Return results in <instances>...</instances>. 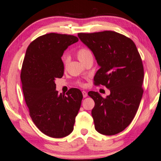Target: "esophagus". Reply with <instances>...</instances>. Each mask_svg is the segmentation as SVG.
Here are the masks:
<instances>
[{
	"instance_id": "esophagus-1",
	"label": "esophagus",
	"mask_w": 161,
	"mask_h": 161,
	"mask_svg": "<svg viewBox=\"0 0 161 161\" xmlns=\"http://www.w3.org/2000/svg\"><path fill=\"white\" fill-rule=\"evenodd\" d=\"M82 95H83V97L84 98H86L88 94H87L86 92H85V91H83V92H82Z\"/></svg>"
}]
</instances>
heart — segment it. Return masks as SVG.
Here are the masks:
<instances>
[{"mask_svg": "<svg viewBox=\"0 0 161 161\" xmlns=\"http://www.w3.org/2000/svg\"><path fill=\"white\" fill-rule=\"evenodd\" d=\"M77 55L79 60H80L81 63L84 62V61H85L88 58L92 57V52H91L89 49H87L86 48H81L80 49H79L77 53ZM63 62H64V65H65L67 64V62H68V58H64Z\"/></svg>", "mask_w": 161, "mask_h": 161, "instance_id": "heart-1", "label": "heart"}]
</instances>
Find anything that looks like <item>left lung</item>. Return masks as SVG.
I'll return each mask as SVG.
<instances>
[{
    "label": "left lung",
    "instance_id": "left-lung-1",
    "mask_svg": "<svg viewBox=\"0 0 161 161\" xmlns=\"http://www.w3.org/2000/svg\"><path fill=\"white\" fill-rule=\"evenodd\" d=\"M78 37L100 67L95 84L110 92L106 98L98 92L88 93L95 102L92 111L95 129L104 135L118 134L132 121L142 100L144 73L141 56L132 40L115 31L80 33Z\"/></svg>",
    "mask_w": 161,
    "mask_h": 161
}]
</instances>
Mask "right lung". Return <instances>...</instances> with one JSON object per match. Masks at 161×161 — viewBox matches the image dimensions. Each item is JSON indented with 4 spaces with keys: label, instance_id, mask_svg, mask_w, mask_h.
Instances as JSON below:
<instances>
[{
    "label": "right lung",
    "instance_id": "1",
    "mask_svg": "<svg viewBox=\"0 0 161 161\" xmlns=\"http://www.w3.org/2000/svg\"><path fill=\"white\" fill-rule=\"evenodd\" d=\"M78 40L72 35H43L29 45L23 61L20 77L30 117L42 132L53 138H63L73 131L83 98L78 89H69L67 96L59 94L55 83L63 76L64 51Z\"/></svg>",
    "mask_w": 161,
    "mask_h": 161
}]
</instances>
